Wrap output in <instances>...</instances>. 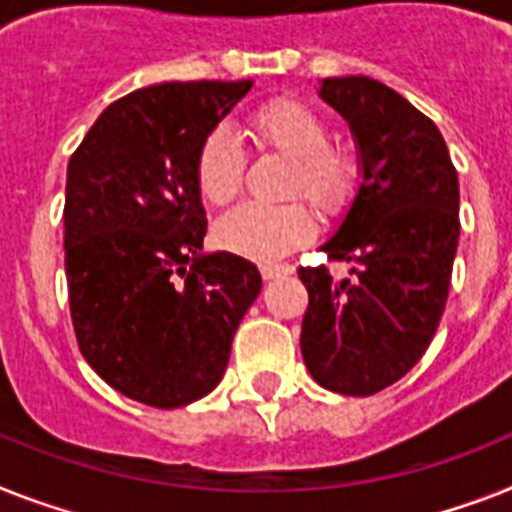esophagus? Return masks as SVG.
<instances>
[{"label": "esophagus", "mask_w": 512, "mask_h": 512, "mask_svg": "<svg viewBox=\"0 0 512 512\" xmlns=\"http://www.w3.org/2000/svg\"><path fill=\"white\" fill-rule=\"evenodd\" d=\"M259 272L264 280H274V277H282V274L293 272V266L290 264H274V261H264L259 264Z\"/></svg>", "instance_id": "34e87169"}]
</instances>
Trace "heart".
Returning a JSON list of instances; mask_svg holds the SVG:
<instances>
[{
    "instance_id": "b5f03b06",
    "label": "heart",
    "mask_w": 512,
    "mask_h": 512,
    "mask_svg": "<svg viewBox=\"0 0 512 512\" xmlns=\"http://www.w3.org/2000/svg\"><path fill=\"white\" fill-rule=\"evenodd\" d=\"M253 135L264 146L298 159L293 190H303L324 211L348 204L356 164L342 149L329 146V125L306 101L272 99L251 114ZM248 154L238 133L227 125L211 130L196 156V183L209 204H230L243 188ZM314 211L303 201L266 204L246 201L219 219L217 238L230 251L256 261H274L314 235Z\"/></svg>"
}]
</instances>
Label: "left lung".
Masks as SVG:
<instances>
[{"label": "left lung", "mask_w": 512, "mask_h": 512, "mask_svg": "<svg viewBox=\"0 0 512 512\" xmlns=\"http://www.w3.org/2000/svg\"><path fill=\"white\" fill-rule=\"evenodd\" d=\"M319 96L350 125L361 185L322 246L350 277L298 269L301 353L322 387L363 398L405 377L437 332L458 251V172L437 125L379 80L324 78Z\"/></svg>", "instance_id": "1"}]
</instances>
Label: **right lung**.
Listing matches in <instances>:
<instances>
[{
  "label": "right lung",
  "mask_w": 512,
  "mask_h": 512,
  "mask_svg": "<svg viewBox=\"0 0 512 512\" xmlns=\"http://www.w3.org/2000/svg\"><path fill=\"white\" fill-rule=\"evenodd\" d=\"M253 80H190L112 101L67 164L65 274L75 337L125 398L180 408L209 395L261 274L204 253L196 156Z\"/></svg>",
  "instance_id": "add662e5"
}]
</instances>
